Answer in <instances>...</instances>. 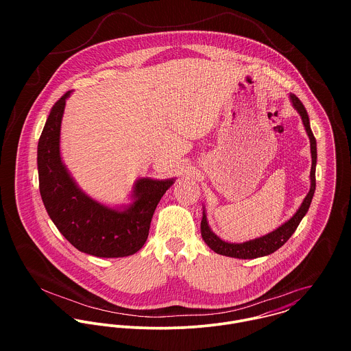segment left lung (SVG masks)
<instances>
[{
    "label": "left lung",
    "instance_id": "left-lung-1",
    "mask_svg": "<svg viewBox=\"0 0 351 351\" xmlns=\"http://www.w3.org/2000/svg\"><path fill=\"white\" fill-rule=\"evenodd\" d=\"M291 100L293 102V106L298 109V112L300 113L302 124L305 127V131L309 136V142H311V155H312V167H311V189L308 192V195L305 196V199L302 201V204L299 208V210L293 215V217H291L285 224H282L281 227H278L276 231L254 239L250 242H245V243H227L224 241H221L219 237H216L206 221V216L205 212H202V220H201V237L204 239V242L209 246V249L226 255V256H232V258H239V259H252V258H258V256H265L269 255L276 250H278L284 243H287V241L293 235V232L296 231V228L300 224L301 219L305 216V213L308 212V208L311 205V201L315 193V188H316V178H315V170H316V158H317V152H316V139L311 131V125H309V119H308V113L301 102L295 95H291Z\"/></svg>",
    "mask_w": 351,
    "mask_h": 351
}]
</instances>
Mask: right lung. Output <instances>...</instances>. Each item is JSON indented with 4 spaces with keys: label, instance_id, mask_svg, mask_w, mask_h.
<instances>
[{
    "label": "right lung",
    "instance_id": "1",
    "mask_svg": "<svg viewBox=\"0 0 351 351\" xmlns=\"http://www.w3.org/2000/svg\"><path fill=\"white\" fill-rule=\"evenodd\" d=\"M64 93L51 109L38 145L40 196L59 232L82 252L120 258L141 250L147 241L154 210L173 180L142 178L135 184V201L116 210L88 197L66 170L59 151Z\"/></svg>",
    "mask_w": 351,
    "mask_h": 351
}]
</instances>
